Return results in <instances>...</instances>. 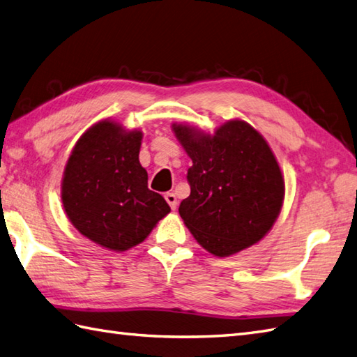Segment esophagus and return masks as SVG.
Returning a JSON list of instances; mask_svg holds the SVG:
<instances>
[{
  "instance_id": "esophagus-1",
  "label": "esophagus",
  "mask_w": 357,
  "mask_h": 357,
  "mask_svg": "<svg viewBox=\"0 0 357 357\" xmlns=\"http://www.w3.org/2000/svg\"><path fill=\"white\" fill-rule=\"evenodd\" d=\"M165 200L168 202V204L171 206V209H176L177 208V197L174 192H166L165 194Z\"/></svg>"
}]
</instances>
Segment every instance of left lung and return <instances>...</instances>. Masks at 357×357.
<instances>
[{"mask_svg":"<svg viewBox=\"0 0 357 357\" xmlns=\"http://www.w3.org/2000/svg\"><path fill=\"white\" fill-rule=\"evenodd\" d=\"M191 157V194L178 213L206 250L229 257L258 243L278 218L284 178L271 146L243 121L221 125L213 136L172 125Z\"/></svg>","mask_w":357,"mask_h":357,"instance_id":"obj_1","label":"left lung"}]
</instances>
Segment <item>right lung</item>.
Masks as SVG:
<instances>
[{"instance_id":"1","label":"right lung","mask_w":357,"mask_h":357,"mask_svg":"<svg viewBox=\"0 0 357 357\" xmlns=\"http://www.w3.org/2000/svg\"><path fill=\"white\" fill-rule=\"evenodd\" d=\"M142 131L102 121L86 130L71 151L62 178L67 217L86 238L122 252L144 241L171 211L149 191L139 162Z\"/></svg>"}]
</instances>
